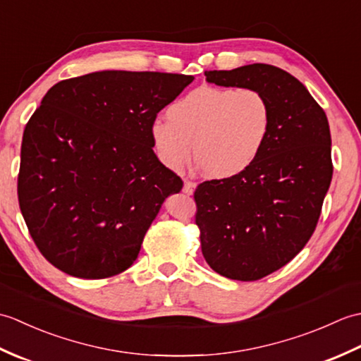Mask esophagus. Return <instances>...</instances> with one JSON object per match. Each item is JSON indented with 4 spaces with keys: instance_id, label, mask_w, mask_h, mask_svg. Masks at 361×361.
<instances>
[{
    "instance_id": "34e87169",
    "label": "esophagus",
    "mask_w": 361,
    "mask_h": 361,
    "mask_svg": "<svg viewBox=\"0 0 361 361\" xmlns=\"http://www.w3.org/2000/svg\"><path fill=\"white\" fill-rule=\"evenodd\" d=\"M195 188H197V185L194 181H185V186H183V192L188 194V195H192Z\"/></svg>"
}]
</instances>
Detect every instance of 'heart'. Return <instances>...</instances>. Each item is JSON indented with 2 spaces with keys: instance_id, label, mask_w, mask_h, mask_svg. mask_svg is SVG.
Returning <instances> with one entry per match:
<instances>
[{
  "instance_id": "heart-1",
  "label": "heart",
  "mask_w": 361,
  "mask_h": 361,
  "mask_svg": "<svg viewBox=\"0 0 361 361\" xmlns=\"http://www.w3.org/2000/svg\"><path fill=\"white\" fill-rule=\"evenodd\" d=\"M169 119L150 126L161 163L173 172L185 167L192 152L204 173L233 178L255 163L271 126V110L256 90L202 85L167 109Z\"/></svg>"
}]
</instances>
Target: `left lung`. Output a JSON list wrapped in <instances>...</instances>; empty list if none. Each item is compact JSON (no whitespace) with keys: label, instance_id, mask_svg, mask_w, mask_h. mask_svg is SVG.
Masks as SVG:
<instances>
[{"label":"left lung","instance_id":"8db88e82","mask_svg":"<svg viewBox=\"0 0 361 361\" xmlns=\"http://www.w3.org/2000/svg\"><path fill=\"white\" fill-rule=\"evenodd\" d=\"M204 75L219 87L259 91L271 110L255 163L233 178L202 183L194 194L206 262L225 278L257 281L288 264L315 231L334 172L331 130L307 88L278 66Z\"/></svg>","mask_w":361,"mask_h":361}]
</instances>
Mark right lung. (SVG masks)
Returning <instances> with one entry per match:
<instances>
[{"mask_svg":"<svg viewBox=\"0 0 361 361\" xmlns=\"http://www.w3.org/2000/svg\"><path fill=\"white\" fill-rule=\"evenodd\" d=\"M192 75L97 71L44 94L23 133L18 203L44 259L66 274L126 271L183 181L153 152L150 126Z\"/></svg>","mask_w":361,"mask_h":361,"instance_id":"right-lung-1","label":"right lung"}]
</instances>
